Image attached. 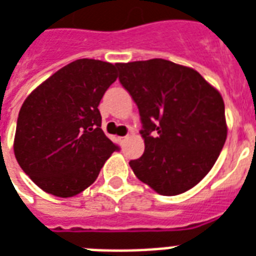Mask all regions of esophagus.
I'll return each mask as SVG.
<instances>
[{
  "label": "esophagus",
  "mask_w": 256,
  "mask_h": 256,
  "mask_svg": "<svg viewBox=\"0 0 256 256\" xmlns=\"http://www.w3.org/2000/svg\"><path fill=\"white\" fill-rule=\"evenodd\" d=\"M128 140V136H124V137H119V142L124 144Z\"/></svg>",
  "instance_id": "1"
}]
</instances>
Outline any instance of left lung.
<instances>
[{
  "instance_id": "left-lung-1",
  "label": "left lung",
  "mask_w": 256,
  "mask_h": 256,
  "mask_svg": "<svg viewBox=\"0 0 256 256\" xmlns=\"http://www.w3.org/2000/svg\"><path fill=\"white\" fill-rule=\"evenodd\" d=\"M119 81L136 102L145 152L128 162L162 196L198 184L226 140L222 96L196 70L154 58L118 64Z\"/></svg>"
}]
</instances>
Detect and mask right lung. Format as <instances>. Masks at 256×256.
<instances>
[{"label":"right lung","mask_w":256,"mask_h":256,"mask_svg":"<svg viewBox=\"0 0 256 256\" xmlns=\"http://www.w3.org/2000/svg\"><path fill=\"white\" fill-rule=\"evenodd\" d=\"M116 66L88 58L70 62L24 100L13 150L43 191L60 198L80 194L118 149L102 130L98 108L118 77Z\"/></svg>","instance_id":"right-lung-1"}]
</instances>
